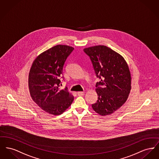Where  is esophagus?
<instances>
[{"label": "esophagus", "instance_id": "esophagus-1", "mask_svg": "<svg viewBox=\"0 0 159 159\" xmlns=\"http://www.w3.org/2000/svg\"><path fill=\"white\" fill-rule=\"evenodd\" d=\"M77 95L79 96H83V95H84V92H78L77 93Z\"/></svg>", "mask_w": 159, "mask_h": 159}]
</instances>
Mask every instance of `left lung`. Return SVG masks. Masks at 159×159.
<instances>
[{"label":"left lung","instance_id":"obj_1","mask_svg":"<svg viewBox=\"0 0 159 159\" xmlns=\"http://www.w3.org/2000/svg\"><path fill=\"white\" fill-rule=\"evenodd\" d=\"M93 70L101 81L96 84L97 103L93 111L102 116L109 115L120 108L128 98L131 90V74L122 56L105 46L85 48Z\"/></svg>","mask_w":159,"mask_h":159}]
</instances>
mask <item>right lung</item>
Listing matches in <instances>:
<instances>
[{"label":"right lung","instance_id":"1","mask_svg":"<svg viewBox=\"0 0 159 159\" xmlns=\"http://www.w3.org/2000/svg\"><path fill=\"white\" fill-rule=\"evenodd\" d=\"M73 50V47L66 45L52 47L38 55L30 68L28 80L30 96L39 107L49 114H62L74 100L66 88L59 89V78L65 62Z\"/></svg>","mask_w":159,"mask_h":159}]
</instances>
